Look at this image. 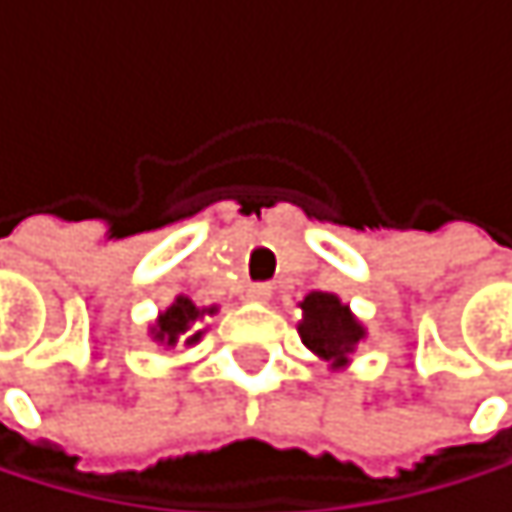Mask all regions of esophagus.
Instances as JSON below:
<instances>
[{"mask_svg": "<svg viewBox=\"0 0 512 512\" xmlns=\"http://www.w3.org/2000/svg\"><path fill=\"white\" fill-rule=\"evenodd\" d=\"M271 293H274L271 284H250V287H247V299H250V302H268Z\"/></svg>", "mask_w": 512, "mask_h": 512, "instance_id": "esophagus-1", "label": "esophagus"}]
</instances>
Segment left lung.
Masks as SVG:
<instances>
[{
  "mask_svg": "<svg viewBox=\"0 0 512 512\" xmlns=\"http://www.w3.org/2000/svg\"><path fill=\"white\" fill-rule=\"evenodd\" d=\"M299 339L302 345L326 360L332 372L348 369L357 345L366 339V326L357 320L351 305H345L336 293H308L302 302Z\"/></svg>",
  "mask_w": 512,
  "mask_h": 512,
  "instance_id": "obj_1",
  "label": "left lung"
}]
</instances>
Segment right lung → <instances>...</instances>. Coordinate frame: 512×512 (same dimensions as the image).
Returning <instances> with one entry per match:
<instances>
[{"mask_svg": "<svg viewBox=\"0 0 512 512\" xmlns=\"http://www.w3.org/2000/svg\"><path fill=\"white\" fill-rule=\"evenodd\" d=\"M219 308L210 305V308H198L189 296H176L164 311H158L155 323L149 326V336L152 342H158L164 351H173V348H192L201 342L204 329H201V320L204 317H213Z\"/></svg>", "mask_w": 512, "mask_h": 512, "instance_id": "right-lung-1", "label": "right lung"}]
</instances>
